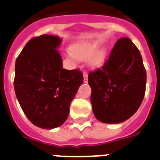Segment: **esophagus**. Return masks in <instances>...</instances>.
Masks as SVG:
<instances>
[{"mask_svg":"<svg viewBox=\"0 0 160 160\" xmlns=\"http://www.w3.org/2000/svg\"><path fill=\"white\" fill-rule=\"evenodd\" d=\"M88 75L86 72H83V82L88 83Z\"/></svg>","mask_w":160,"mask_h":160,"instance_id":"34e87169","label":"esophagus"}]
</instances>
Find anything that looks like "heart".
Listing matches in <instances>:
<instances>
[{
	"mask_svg": "<svg viewBox=\"0 0 160 160\" xmlns=\"http://www.w3.org/2000/svg\"><path fill=\"white\" fill-rule=\"evenodd\" d=\"M101 43L98 40L81 42L76 43L72 49H67V55L74 60H84L89 58V63L92 67H99L104 62L106 49L100 48Z\"/></svg>",
	"mask_w": 160,
	"mask_h": 160,
	"instance_id": "heart-1",
	"label": "heart"
}]
</instances>
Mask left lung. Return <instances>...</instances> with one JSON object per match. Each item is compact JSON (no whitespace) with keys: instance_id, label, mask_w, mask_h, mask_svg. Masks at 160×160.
Masks as SVG:
<instances>
[{"instance_id":"left-lung-1","label":"left lung","mask_w":160,"mask_h":160,"mask_svg":"<svg viewBox=\"0 0 160 160\" xmlns=\"http://www.w3.org/2000/svg\"><path fill=\"white\" fill-rule=\"evenodd\" d=\"M88 83L93 114L101 122L122 123L136 112L144 98L146 71L130 38L116 42L102 68L90 72Z\"/></svg>"}]
</instances>
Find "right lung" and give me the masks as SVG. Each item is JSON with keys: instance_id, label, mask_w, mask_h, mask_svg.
Instances as JSON below:
<instances>
[{"instance_id": "add662e5", "label": "right lung", "mask_w": 160, "mask_h": 160, "mask_svg": "<svg viewBox=\"0 0 160 160\" xmlns=\"http://www.w3.org/2000/svg\"><path fill=\"white\" fill-rule=\"evenodd\" d=\"M62 39L42 35L27 42L15 62L14 88L19 104L35 126L52 129L61 126L83 82L78 70L62 69L58 49Z\"/></svg>"}]
</instances>
